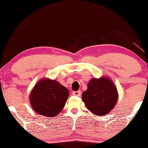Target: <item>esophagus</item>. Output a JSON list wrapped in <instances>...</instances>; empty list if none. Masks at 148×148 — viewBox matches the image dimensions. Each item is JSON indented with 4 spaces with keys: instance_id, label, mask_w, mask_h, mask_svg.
<instances>
[{
    "instance_id": "esophagus-1",
    "label": "esophagus",
    "mask_w": 148,
    "mask_h": 148,
    "mask_svg": "<svg viewBox=\"0 0 148 148\" xmlns=\"http://www.w3.org/2000/svg\"><path fill=\"white\" fill-rule=\"evenodd\" d=\"M72 94L75 96H79L81 95V92L80 91H76V92H73Z\"/></svg>"
}]
</instances>
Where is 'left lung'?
I'll use <instances>...</instances> for the list:
<instances>
[{
    "label": "left lung",
    "instance_id": "left-lung-1",
    "mask_svg": "<svg viewBox=\"0 0 148 148\" xmlns=\"http://www.w3.org/2000/svg\"><path fill=\"white\" fill-rule=\"evenodd\" d=\"M118 98L116 87L108 77L92 79L87 90L82 94V100L86 108L100 116L108 114L114 108Z\"/></svg>",
    "mask_w": 148,
    "mask_h": 148
}]
</instances>
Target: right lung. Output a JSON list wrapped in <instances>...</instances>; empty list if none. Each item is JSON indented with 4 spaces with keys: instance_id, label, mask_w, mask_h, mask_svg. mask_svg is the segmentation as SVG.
<instances>
[{
    "instance_id": "obj_1",
    "label": "right lung",
    "mask_w": 148,
    "mask_h": 148,
    "mask_svg": "<svg viewBox=\"0 0 148 148\" xmlns=\"http://www.w3.org/2000/svg\"><path fill=\"white\" fill-rule=\"evenodd\" d=\"M69 96L67 88L56 80L40 79L29 94V102L34 111L46 117L56 116L63 109Z\"/></svg>"
}]
</instances>
